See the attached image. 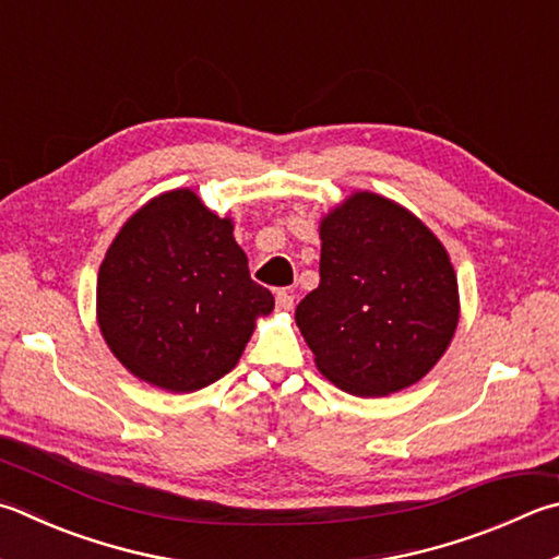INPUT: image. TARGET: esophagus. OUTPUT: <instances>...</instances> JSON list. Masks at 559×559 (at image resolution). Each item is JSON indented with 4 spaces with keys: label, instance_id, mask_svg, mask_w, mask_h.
Returning a JSON list of instances; mask_svg holds the SVG:
<instances>
[{
    "label": "esophagus",
    "instance_id": "1",
    "mask_svg": "<svg viewBox=\"0 0 559 559\" xmlns=\"http://www.w3.org/2000/svg\"><path fill=\"white\" fill-rule=\"evenodd\" d=\"M276 306H278V310H293V296L288 290L276 293Z\"/></svg>",
    "mask_w": 559,
    "mask_h": 559
}]
</instances>
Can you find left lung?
<instances>
[{"mask_svg":"<svg viewBox=\"0 0 559 559\" xmlns=\"http://www.w3.org/2000/svg\"><path fill=\"white\" fill-rule=\"evenodd\" d=\"M320 241V286L296 308L314 367L364 399L418 383L460 322L448 249L411 210L369 190L324 212Z\"/></svg>","mask_w":559,"mask_h":559,"instance_id":"1","label":"left lung"}]
</instances>
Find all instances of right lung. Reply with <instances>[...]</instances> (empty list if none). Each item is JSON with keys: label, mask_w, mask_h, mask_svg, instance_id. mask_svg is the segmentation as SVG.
I'll list each match as a JSON object with an SVG mask.
<instances>
[{"label": "right lung", "mask_w": 559, "mask_h": 559, "mask_svg": "<svg viewBox=\"0 0 559 559\" xmlns=\"http://www.w3.org/2000/svg\"><path fill=\"white\" fill-rule=\"evenodd\" d=\"M273 296L249 276L235 222L195 190L160 192L131 215L97 273V324L131 377L192 393L237 367Z\"/></svg>", "instance_id": "obj_1"}]
</instances>
